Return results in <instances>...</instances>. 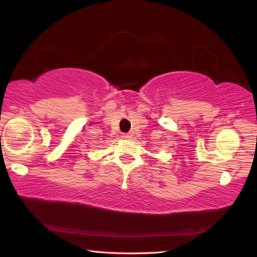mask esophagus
<instances>
[{
  "instance_id": "esophagus-1",
  "label": "esophagus",
  "mask_w": 257,
  "mask_h": 257,
  "mask_svg": "<svg viewBox=\"0 0 257 257\" xmlns=\"http://www.w3.org/2000/svg\"><path fill=\"white\" fill-rule=\"evenodd\" d=\"M122 138L123 139H131L132 138V134L131 133H123L122 134Z\"/></svg>"
}]
</instances>
